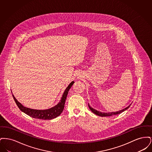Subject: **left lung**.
<instances>
[{
	"mask_svg": "<svg viewBox=\"0 0 152 152\" xmlns=\"http://www.w3.org/2000/svg\"><path fill=\"white\" fill-rule=\"evenodd\" d=\"M131 105V104H130V105H129L128 107L125 108L124 109H122L121 110H119V111H117V112H108V113H104V112H99L98 110H96V109L92 108L91 107H90V105H89L88 104V106H89V108L91 110V111L94 113L95 115H97V116H101V117H107V116H113V115H118V114H120L121 113L123 112L124 111L126 110L127 109L129 108L130 107V106Z\"/></svg>",
	"mask_w": 152,
	"mask_h": 152,
	"instance_id": "left-lung-1",
	"label": "left lung"
}]
</instances>
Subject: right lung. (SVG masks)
<instances>
[{"mask_svg":"<svg viewBox=\"0 0 152 152\" xmlns=\"http://www.w3.org/2000/svg\"><path fill=\"white\" fill-rule=\"evenodd\" d=\"M73 83H74V81H72L69 84V85L66 87L60 101L56 105H55V107L51 108L45 109V110H37V109L26 108L24 107L20 102H19L16 99V98L15 97L13 94L12 96L17 106L19 107V108L20 109V110H22V112H24V113L27 114L30 117L37 118V119L51 120L57 117L63 111L67 94H68V91L72 87Z\"/></svg>","mask_w":152,"mask_h":152,"instance_id":"obj_1","label":"right lung"}]
</instances>
